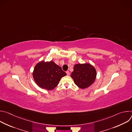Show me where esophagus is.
<instances>
[{"label":"esophagus","mask_w":132,"mask_h":132,"mask_svg":"<svg viewBox=\"0 0 132 132\" xmlns=\"http://www.w3.org/2000/svg\"><path fill=\"white\" fill-rule=\"evenodd\" d=\"M66 72V73H67V76H69V75H70V72H69V71H67Z\"/></svg>","instance_id":"1"}]
</instances>
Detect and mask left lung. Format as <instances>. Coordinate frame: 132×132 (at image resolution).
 Returning a JSON list of instances; mask_svg holds the SVG:
<instances>
[{
	"label": "left lung",
	"mask_w": 132,
	"mask_h": 132,
	"mask_svg": "<svg viewBox=\"0 0 132 132\" xmlns=\"http://www.w3.org/2000/svg\"><path fill=\"white\" fill-rule=\"evenodd\" d=\"M75 84L79 88H87L95 81L97 71L93 66L89 63L77 64L73 66V71L70 75Z\"/></svg>",
	"instance_id": "8db88e82"
}]
</instances>
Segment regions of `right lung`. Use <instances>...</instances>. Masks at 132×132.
Returning a JSON list of instances; mask_svg holds the SVG:
<instances>
[{"instance_id":"right-lung-1","label":"right lung","mask_w":132,"mask_h":132,"mask_svg":"<svg viewBox=\"0 0 132 132\" xmlns=\"http://www.w3.org/2000/svg\"><path fill=\"white\" fill-rule=\"evenodd\" d=\"M67 74L53 61L37 63L32 72L33 79L39 87L52 90L57 86L61 78Z\"/></svg>"}]
</instances>
